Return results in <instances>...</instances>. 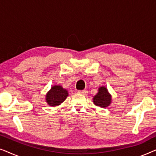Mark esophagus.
<instances>
[{"instance_id": "1", "label": "esophagus", "mask_w": 156, "mask_h": 156, "mask_svg": "<svg viewBox=\"0 0 156 156\" xmlns=\"http://www.w3.org/2000/svg\"><path fill=\"white\" fill-rule=\"evenodd\" d=\"M78 92L80 94H87L88 93V91L87 90H80V91H78Z\"/></svg>"}]
</instances>
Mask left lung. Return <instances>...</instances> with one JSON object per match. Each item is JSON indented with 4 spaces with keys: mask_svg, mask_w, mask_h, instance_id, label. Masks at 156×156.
Returning <instances> with one entry per match:
<instances>
[{
    "mask_svg": "<svg viewBox=\"0 0 156 156\" xmlns=\"http://www.w3.org/2000/svg\"><path fill=\"white\" fill-rule=\"evenodd\" d=\"M93 102L96 106L106 108L112 103V96L105 87H99V91L93 98Z\"/></svg>",
    "mask_w": 156,
    "mask_h": 156,
    "instance_id": "obj_1",
    "label": "left lung"
}]
</instances>
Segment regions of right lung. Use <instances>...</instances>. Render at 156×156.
I'll return each instance as SVG.
<instances>
[{
  "label": "right lung",
  "instance_id": "right-lung-1",
  "mask_svg": "<svg viewBox=\"0 0 156 156\" xmlns=\"http://www.w3.org/2000/svg\"><path fill=\"white\" fill-rule=\"evenodd\" d=\"M68 91L60 85H55L46 94V102L50 106H57L67 99Z\"/></svg>",
  "mask_w": 156,
  "mask_h": 156
}]
</instances>
